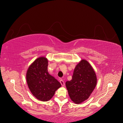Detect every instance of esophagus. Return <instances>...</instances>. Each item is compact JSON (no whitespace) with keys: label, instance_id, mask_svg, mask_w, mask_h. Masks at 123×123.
<instances>
[{"label":"esophagus","instance_id":"esophagus-1","mask_svg":"<svg viewBox=\"0 0 123 123\" xmlns=\"http://www.w3.org/2000/svg\"><path fill=\"white\" fill-rule=\"evenodd\" d=\"M60 83H61V84L62 86H65V83H64V80H60Z\"/></svg>","mask_w":123,"mask_h":123}]
</instances>
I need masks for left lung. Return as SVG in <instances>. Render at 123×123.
<instances>
[{
	"mask_svg": "<svg viewBox=\"0 0 123 123\" xmlns=\"http://www.w3.org/2000/svg\"><path fill=\"white\" fill-rule=\"evenodd\" d=\"M97 80L92 66L86 60L82 59L74 69L72 80L66 83L70 99L76 104L85 101L93 91Z\"/></svg>",
	"mask_w": 123,
	"mask_h": 123,
	"instance_id": "left-lung-1",
	"label": "left lung"
}]
</instances>
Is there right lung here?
Segmentation results:
<instances>
[{
  "mask_svg": "<svg viewBox=\"0 0 123 123\" xmlns=\"http://www.w3.org/2000/svg\"><path fill=\"white\" fill-rule=\"evenodd\" d=\"M48 61L39 57L30 65L26 73V80L32 95L37 99L47 102L54 96L61 84L48 71Z\"/></svg>",
  "mask_w": 123,
  "mask_h": 123,
  "instance_id": "right-lung-1",
  "label": "right lung"
}]
</instances>
